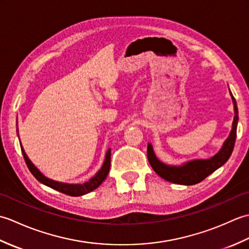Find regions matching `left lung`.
<instances>
[{"label":"left lung","instance_id":"obj_1","mask_svg":"<svg viewBox=\"0 0 249 249\" xmlns=\"http://www.w3.org/2000/svg\"><path fill=\"white\" fill-rule=\"evenodd\" d=\"M232 102L234 106V119L232 123V129L228 138L224 142V145L221 146L220 151L213 157L209 160H195L183 163L182 166H169L161 162L156 157L154 150L151 143L147 144V160L151 167L153 168L158 176L165 178L166 181L174 184L181 185H194L200 183L201 181L209 177L211 173L217 170L224 163L229 160V157L233 151L235 139H236V127L237 121H239V111H237L236 102L231 94Z\"/></svg>","mask_w":249,"mask_h":249}]
</instances>
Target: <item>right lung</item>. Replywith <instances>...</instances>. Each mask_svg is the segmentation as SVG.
<instances>
[{"label":"right lung","instance_id":"add662e5","mask_svg":"<svg viewBox=\"0 0 249 249\" xmlns=\"http://www.w3.org/2000/svg\"><path fill=\"white\" fill-rule=\"evenodd\" d=\"M21 152H22L26 166H28L29 170L35 177L37 181H39L40 183L46 185V186L53 188L62 194L71 196V197H79V196H83L89 192H93L94 189H96L99 185L105 181L106 178H107L110 170V165H111V149H109L107 153H106L105 161L103 163L102 168H100V170L95 174L92 178H89V182H86L83 184H67V183L56 182V181H53V179L46 178L44 174L34 166V163L29 160V157L25 154L22 145H21Z\"/></svg>","mask_w":249,"mask_h":249}]
</instances>
